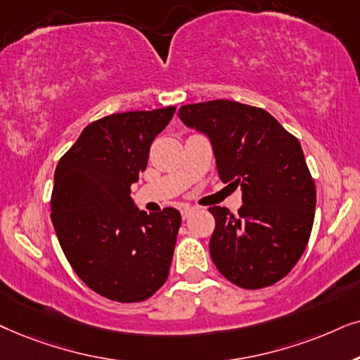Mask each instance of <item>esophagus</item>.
<instances>
[{
    "instance_id": "obj_1",
    "label": "esophagus",
    "mask_w": 360,
    "mask_h": 360,
    "mask_svg": "<svg viewBox=\"0 0 360 360\" xmlns=\"http://www.w3.org/2000/svg\"><path fill=\"white\" fill-rule=\"evenodd\" d=\"M193 212H194V207H189V205H186V207L181 209V215H183V219H188Z\"/></svg>"
}]
</instances>
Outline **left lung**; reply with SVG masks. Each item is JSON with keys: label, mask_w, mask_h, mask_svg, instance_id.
Masks as SVG:
<instances>
[{"label": "left lung", "mask_w": 360, "mask_h": 360, "mask_svg": "<svg viewBox=\"0 0 360 360\" xmlns=\"http://www.w3.org/2000/svg\"><path fill=\"white\" fill-rule=\"evenodd\" d=\"M177 115L209 138L220 179L242 189L238 215L209 209L215 266L240 288L276 283L303 255L314 220L316 188L300 141L263 108L232 100L184 105Z\"/></svg>", "instance_id": "obj_1"}]
</instances>
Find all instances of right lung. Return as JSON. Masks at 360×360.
Instances as JSON below:
<instances>
[{"label": "right lung", "instance_id": "add662e5", "mask_svg": "<svg viewBox=\"0 0 360 360\" xmlns=\"http://www.w3.org/2000/svg\"><path fill=\"white\" fill-rule=\"evenodd\" d=\"M174 112L166 107L100 118L56 167L51 219L57 238L80 280L108 300L145 301L169 275L179 210L146 214L130 188Z\"/></svg>", "mask_w": 360, "mask_h": 360}]
</instances>
